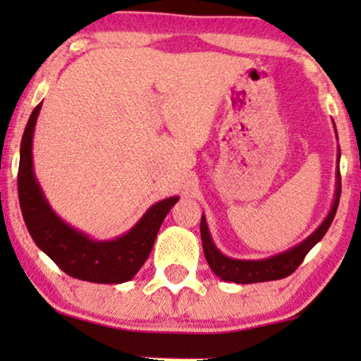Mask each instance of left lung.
Masks as SVG:
<instances>
[{"label":"left lung","instance_id":"obj_1","mask_svg":"<svg viewBox=\"0 0 361 361\" xmlns=\"http://www.w3.org/2000/svg\"><path fill=\"white\" fill-rule=\"evenodd\" d=\"M334 123V122H333ZM334 132H336V126H334ZM338 137V132H336ZM339 157H341V151L338 146V166H336V190H334V200L331 205L329 214L326 215L324 221L321 226L314 231L312 234L307 235L304 241L297 244V246L290 247V250L273 255L270 258L264 259H235L229 258L224 252L217 250L210 235L209 226H207L205 215H202L200 221V234H202V244H204V255L207 263H209L210 270H212L219 279L224 281H233V283H259V281H270V280H280L288 276L290 273L297 270V267L304 261L305 255L312 250L316 244L324 238V234L329 229L331 222H333L334 215H336L338 204H339V195H341V176H339Z\"/></svg>","mask_w":361,"mask_h":361}]
</instances>
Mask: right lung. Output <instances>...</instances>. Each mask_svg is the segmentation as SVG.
Masks as SVG:
<instances>
[{"instance_id": "obj_1", "label": "right lung", "mask_w": 361, "mask_h": 361, "mask_svg": "<svg viewBox=\"0 0 361 361\" xmlns=\"http://www.w3.org/2000/svg\"><path fill=\"white\" fill-rule=\"evenodd\" d=\"M40 109L42 103L32 111L20 146L18 198L28 233L39 250L73 279L93 283H123L132 280L146 263L157 231L178 197L164 198L149 207L130 231L110 241H98L74 229L54 212L34 173L32 142Z\"/></svg>"}]
</instances>
